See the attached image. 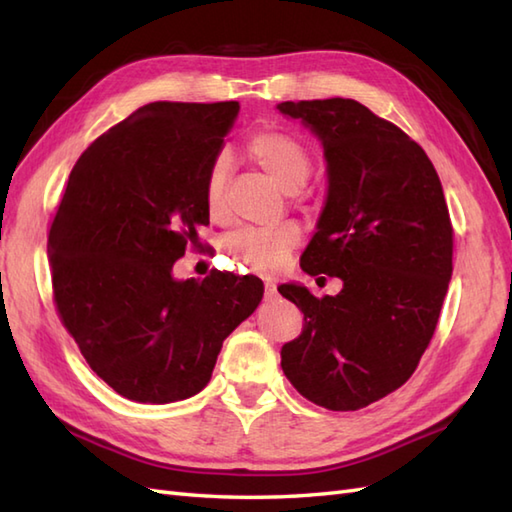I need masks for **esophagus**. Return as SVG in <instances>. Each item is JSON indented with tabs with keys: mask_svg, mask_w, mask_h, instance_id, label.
Wrapping results in <instances>:
<instances>
[{
	"mask_svg": "<svg viewBox=\"0 0 512 512\" xmlns=\"http://www.w3.org/2000/svg\"><path fill=\"white\" fill-rule=\"evenodd\" d=\"M277 295V286L273 284V281H266V288H264V297L266 299H273Z\"/></svg>",
	"mask_w": 512,
	"mask_h": 512,
	"instance_id": "1",
	"label": "esophagus"
}]
</instances>
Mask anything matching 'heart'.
<instances>
[{"mask_svg":"<svg viewBox=\"0 0 512 512\" xmlns=\"http://www.w3.org/2000/svg\"><path fill=\"white\" fill-rule=\"evenodd\" d=\"M246 151L250 160L262 169L284 193H297L308 182L312 173V156L308 147L288 132L281 129H259L248 138ZM228 165L220 158L206 176V211L211 217H220L224 213V195H226ZM301 242V233L295 224H281L266 231H239L226 239V250L235 262L248 266L255 273H277L288 262Z\"/></svg>","mask_w":512,"mask_h":512,"instance_id":"b5f03b06","label":"heart"}]
</instances>
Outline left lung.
<instances>
[{
    "label": "left lung",
    "mask_w": 512,
    "mask_h": 512,
    "mask_svg": "<svg viewBox=\"0 0 512 512\" xmlns=\"http://www.w3.org/2000/svg\"><path fill=\"white\" fill-rule=\"evenodd\" d=\"M321 140L328 198L301 255L308 275L343 281L317 299L279 292L303 312L281 369L303 398L356 411L405 385L427 350L453 273V228L436 169L394 123L354 99L279 103Z\"/></svg>",
    "instance_id": "8db88e82"
}]
</instances>
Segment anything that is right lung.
<instances>
[{
	"mask_svg": "<svg viewBox=\"0 0 512 512\" xmlns=\"http://www.w3.org/2000/svg\"><path fill=\"white\" fill-rule=\"evenodd\" d=\"M237 101L138 107L83 151L48 235L57 312L116 394L167 405L211 380L222 343L255 312L262 279L173 264L209 224L206 176Z\"/></svg>",
	"mask_w": 512,
	"mask_h": 512,
	"instance_id": "add662e5",
	"label": "right lung"
}]
</instances>
